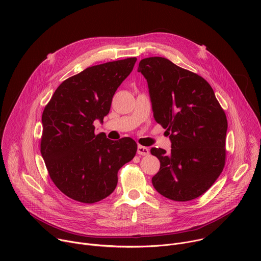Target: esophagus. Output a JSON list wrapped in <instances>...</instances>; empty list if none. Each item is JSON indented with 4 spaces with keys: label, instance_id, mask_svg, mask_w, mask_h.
Wrapping results in <instances>:
<instances>
[{
    "label": "esophagus",
    "instance_id": "1",
    "mask_svg": "<svg viewBox=\"0 0 261 261\" xmlns=\"http://www.w3.org/2000/svg\"><path fill=\"white\" fill-rule=\"evenodd\" d=\"M137 154L140 156H146L150 154V150H148L147 147L142 146V145H138L137 146Z\"/></svg>",
    "mask_w": 261,
    "mask_h": 261
}]
</instances>
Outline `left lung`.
<instances>
[{"label":"left lung","mask_w":261,"mask_h":261,"mask_svg":"<svg viewBox=\"0 0 261 261\" xmlns=\"http://www.w3.org/2000/svg\"><path fill=\"white\" fill-rule=\"evenodd\" d=\"M154 119L166 129L171 151L153 147L160 169L152 178L164 197L189 201L202 195L225 164L227 119L208 83L165 58L139 62Z\"/></svg>","instance_id":"obj_1"}]
</instances>
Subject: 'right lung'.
<instances>
[{"mask_svg":"<svg viewBox=\"0 0 261 261\" xmlns=\"http://www.w3.org/2000/svg\"><path fill=\"white\" fill-rule=\"evenodd\" d=\"M136 58L89 67L63 82L42 114L41 155L49 176L68 197L84 203L113 193L119 169L137 151L130 137L110 140L95 134L113 97L133 70Z\"/></svg>","mask_w":261,"mask_h":261,"instance_id":"obj_1","label":"right lung"}]
</instances>
